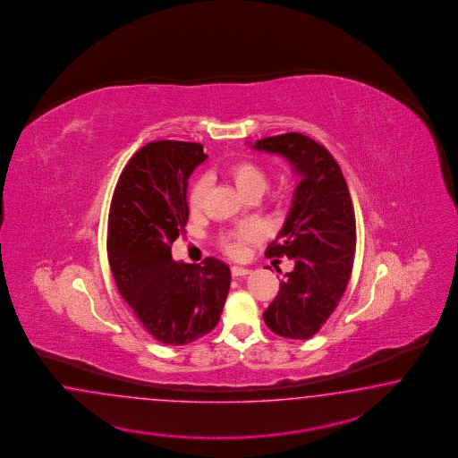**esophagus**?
Returning a JSON list of instances; mask_svg holds the SVG:
<instances>
[{
    "label": "esophagus",
    "mask_w": 458,
    "mask_h": 458,
    "mask_svg": "<svg viewBox=\"0 0 458 458\" xmlns=\"http://www.w3.org/2000/svg\"><path fill=\"white\" fill-rule=\"evenodd\" d=\"M250 268H245V267H232V276L233 277H245V276H249Z\"/></svg>",
    "instance_id": "34e87169"
}]
</instances>
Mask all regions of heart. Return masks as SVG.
Masks as SVG:
<instances>
[{
	"label": "heart",
	"instance_id": "heart-1",
	"mask_svg": "<svg viewBox=\"0 0 458 458\" xmlns=\"http://www.w3.org/2000/svg\"><path fill=\"white\" fill-rule=\"evenodd\" d=\"M226 180L230 181L236 188V191L247 199H259L265 190L268 188V174L264 167L257 165L255 161L242 159L236 161L225 171ZM207 191V181L198 180L190 191V209L196 213L203 207V198ZM259 230L255 226H240L235 232H230L223 236V249L232 257H242L245 251V245L250 242H255L259 238Z\"/></svg>",
	"mask_w": 458,
	"mask_h": 458
}]
</instances>
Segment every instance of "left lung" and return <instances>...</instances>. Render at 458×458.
<instances>
[{"label": "left lung", "mask_w": 458, "mask_h": 458, "mask_svg": "<svg viewBox=\"0 0 458 458\" xmlns=\"http://www.w3.org/2000/svg\"><path fill=\"white\" fill-rule=\"evenodd\" d=\"M257 151L280 154L301 176L291 211L267 257H287L293 270L264 312L282 337L309 339L339 304L351 277L356 220L343 171L322 144L299 132L260 139Z\"/></svg>", "instance_id": "1"}]
</instances>
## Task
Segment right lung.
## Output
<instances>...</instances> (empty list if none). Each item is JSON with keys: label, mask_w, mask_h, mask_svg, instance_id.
<instances>
[{"label": "right lung", "mask_w": 458, "mask_h": 458, "mask_svg": "<svg viewBox=\"0 0 458 458\" xmlns=\"http://www.w3.org/2000/svg\"><path fill=\"white\" fill-rule=\"evenodd\" d=\"M205 159L198 142H149L131 157L112 196L107 257L115 285L142 327L171 346L215 329L232 282L216 259L194 265L171 257L190 216L188 178Z\"/></svg>", "instance_id": "obj_1"}]
</instances>
